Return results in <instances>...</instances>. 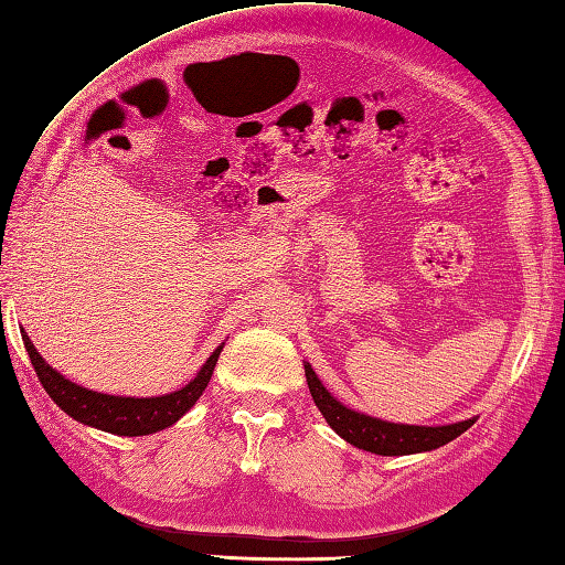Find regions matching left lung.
<instances>
[{
	"instance_id": "left-lung-1",
	"label": "left lung",
	"mask_w": 565,
	"mask_h": 565,
	"mask_svg": "<svg viewBox=\"0 0 565 565\" xmlns=\"http://www.w3.org/2000/svg\"><path fill=\"white\" fill-rule=\"evenodd\" d=\"M306 381H309V390L313 395L316 407L321 409L326 423L335 429V435H341L345 443H351L358 449L365 452L383 455V457H397V455H415V452H429L447 443H452L455 437L475 425V419H465V423L445 425V427H417V425H395L385 423V419L367 417L348 409L345 405L331 397V393L318 381L313 367L306 363Z\"/></svg>"
}]
</instances>
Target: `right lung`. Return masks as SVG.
<instances>
[{"instance_id": "add662e5", "label": "right lung", "mask_w": 565, "mask_h": 565, "mask_svg": "<svg viewBox=\"0 0 565 565\" xmlns=\"http://www.w3.org/2000/svg\"><path fill=\"white\" fill-rule=\"evenodd\" d=\"M22 338H24V348L29 353V361L34 365L39 383L44 385L49 397L54 399L66 415H71L88 427L104 429V433L122 435V437L152 435L170 425H175L178 419L200 399L202 390L207 387L214 365H217V358L222 353V345H220L217 351L210 355V361L202 365V371L194 375V381L175 390V393L160 395V397H118V395L94 393V390H86L66 381L64 375L56 373L54 367H51L44 358L36 353L32 338L26 333H22Z\"/></svg>"}]
</instances>
